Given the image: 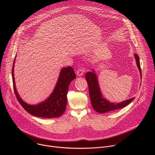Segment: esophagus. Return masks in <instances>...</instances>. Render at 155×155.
Here are the masks:
<instances>
[{
	"instance_id": "1",
	"label": "esophagus",
	"mask_w": 155,
	"mask_h": 155,
	"mask_svg": "<svg viewBox=\"0 0 155 155\" xmlns=\"http://www.w3.org/2000/svg\"><path fill=\"white\" fill-rule=\"evenodd\" d=\"M77 75H78V76H81V75H83V70L82 69H79L77 71Z\"/></svg>"
}]
</instances>
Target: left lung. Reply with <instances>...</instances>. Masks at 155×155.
Returning <instances> with one entry per match:
<instances>
[{"label":"left lung","instance_id":"obj_1","mask_svg":"<svg viewBox=\"0 0 155 155\" xmlns=\"http://www.w3.org/2000/svg\"><path fill=\"white\" fill-rule=\"evenodd\" d=\"M134 58L136 59L137 68L139 70L140 74L142 78V73L140 65L139 57L137 54H134ZM86 80L87 81L88 87H89L90 97L92 106L94 110L99 114H104L107 112H111L114 110L121 108L129 104L135 97H132L129 99L124 101L120 103L110 102L109 101L105 99L101 93L97 77L93 69L92 72H88L85 75Z\"/></svg>","mask_w":155,"mask_h":155}]
</instances>
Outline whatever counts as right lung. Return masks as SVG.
<instances>
[{
  "label": "right lung",
  "mask_w": 155,
  "mask_h": 155,
  "mask_svg": "<svg viewBox=\"0 0 155 155\" xmlns=\"http://www.w3.org/2000/svg\"><path fill=\"white\" fill-rule=\"evenodd\" d=\"M15 59H14L12 72L13 88L17 99L22 107L33 116L45 118H57L61 116L67 105V94L69 84L76 78L73 68L71 66L62 68L60 71L56 86L50 96L38 104L30 105L20 97L16 90L14 77Z\"/></svg>",
  "instance_id": "obj_1"
}]
</instances>
